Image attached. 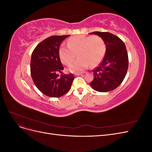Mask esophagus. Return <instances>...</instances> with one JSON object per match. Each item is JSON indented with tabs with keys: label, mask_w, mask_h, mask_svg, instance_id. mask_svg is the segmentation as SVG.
Wrapping results in <instances>:
<instances>
[{
	"label": "esophagus",
	"mask_w": 152,
	"mask_h": 152,
	"mask_svg": "<svg viewBox=\"0 0 152 152\" xmlns=\"http://www.w3.org/2000/svg\"><path fill=\"white\" fill-rule=\"evenodd\" d=\"M84 74V73H75V75L77 76H79V75H82Z\"/></svg>",
	"instance_id": "obj_1"
}]
</instances>
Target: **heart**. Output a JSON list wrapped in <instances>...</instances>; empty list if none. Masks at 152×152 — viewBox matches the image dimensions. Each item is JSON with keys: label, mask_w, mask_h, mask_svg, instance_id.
Masks as SVG:
<instances>
[{"label": "heart", "mask_w": 152, "mask_h": 152, "mask_svg": "<svg viewBox=\"0 0 152 152\" xmlns=\"http://www.w3.org/2000/svg\"><path fill=\"white\" fill-rule=\"evenodd\" d=\"M107 49L104 40L100 36L77 35L68 40V46L62 45L59 50L62 62L68 65L77 56H79L70 65V70L77 72L85 70L89 65L97 66L102 61Z\"/></svg>", "instance_id": "heart-1"}]
</instances>
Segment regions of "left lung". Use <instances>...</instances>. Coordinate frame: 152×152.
I'll list each match as a JSON object with an SVG mask.
<instances>
[{"mask_svg":"<svg viewBox=\"0 0 152 152\" xmlns=\"http://www.w3.org/2000/svg\"><path fill=\"white\" fill-rule=\"evenodd\" d=\"M104 40L107 49L103 61L93 70V88L105 93L114 90L121 84L127 72L129 59L126 45L116 35L109 32L94 31Z\"/></svg>","mask_w":152,"mask_h":152,"instance_id":"left-lung-1","label":"left lung"}]
</instances>
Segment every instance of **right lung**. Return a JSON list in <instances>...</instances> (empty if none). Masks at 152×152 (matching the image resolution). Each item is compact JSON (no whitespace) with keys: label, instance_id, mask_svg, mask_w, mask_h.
Masks as SVG:
<instances>
[{"label":"right lung","instance_id":"right-lung-1","mask_svg":"<svg viewBox=\"0 0 152 152\" xmlns=\"http://www.w3.org/2000/svg\"><path fill=\"white\" fill-rule=\"evenodd\" d=\"M69 36L49 37L37 45L31 54L32 79L41 93L49 97L59 98L67 93L74 79L72 73L58 75L64 69L59 59V46Z\"/></svg>","mask_w":152,"mask_h":152}]
</instances>
